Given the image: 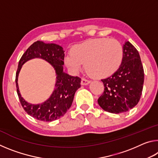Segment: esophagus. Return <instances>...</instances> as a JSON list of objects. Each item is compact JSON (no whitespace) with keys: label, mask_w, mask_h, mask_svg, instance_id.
Wrapping results in <instances>:
<instances>
[{"label":"esophagus","mask_w":158,"mask_h":158,"mask_svg":"<svg viewBox=\"0 0 158 158\" xmlns=\"http://www.w3.org/2000/svg\"><path fill=\"white\" fill-rule=\"evenodd\" d=\"M90 82V80H88L86 79H85V78H82L81 84V85H88Z\"/></svg>","instance_id":"esophagus-1"}]
</instances>
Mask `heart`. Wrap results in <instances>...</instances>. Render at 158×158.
<instances>
[{
  "instance_id": "heart-1",
  "label": "heart",
  "mask_w": 158,
  "mask_h": 158,
  "mask_svg": "<svg viewBox=\"0 0 158 158\" xmlns=\"http://www.w3.org/2000/svg\"><path fill=\"white\" fill-rule=\"evenodd\" d=\"M123 58L121 44L115 39L96 38L76 45L67 53L65 63L72 70L78 72L85 64L87 71L95 77L113 74L121 66Z\"/></svg>"
}]
</instances>
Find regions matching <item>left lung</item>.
Returning <instances> with one entry per match:
<instances>
[{
  "label": "left lung",
  "mask_w": 158,
  "mask_h": 158,
  "mask_svg": "<svg viewBox=\"0 0 158 158\" xmlns=\"http://www.w3.org/2000/svg\"><path fill=\"white\" fill-rule=\"evenodd\" d=\"M101 81L105 90L98 102L105 111L123 113L137 105L142 93L144 72L139 53L130 42L123 44V58L119 68Z\"/></svg>",
  "instance_id": "1"
}]
</instances>
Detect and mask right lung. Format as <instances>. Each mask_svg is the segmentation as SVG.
I'll use <instances>...</instances> for the list:
<instances>
[{
	"label": "right lung",
	"mask_w": 158,
	"mask_h": 158,
	"mask_svg": "<svg viewBox=\"0 0 158 158\" xmlns=\"http://www.w3.org/2000/svg\"><path fill=\"white\" fill-rule=\"evenodd\" d=\"M65 51L62 47L56 44H46L42 41L35 42L23 53L19 62L16 73V87L21 106L28 115L41 121L51 122L60 118L70 108L74 93L81 87V79L69 75L63 72ZM39 57L49 62L57 74L56 88L50 98L40 105L27 103L19 93L18 76L21 67L26 61Z\"/></svg>",
	"instance_id": "1"
}]
</instances>
